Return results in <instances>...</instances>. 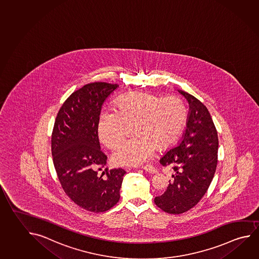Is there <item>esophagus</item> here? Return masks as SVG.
Returning <instances> with one entry per match:
<instances>
[{
	"mask_svg": "<svg viewBox=\"0 0 259 259\" xmlns=\"http://www.w3.org/2000/svg\"><path fill=\"white\" fill-rule=\"evenodd\" d=\"M142 168L145 169L146 171H148L149 173H157V172H158L157 168L154 167L153 165H150V164H149V165H146L144 167H142Z\"/></svg>",
	"mask_w": 259,
	"mask_h": 259,
	"instance_id": "1",
	"label": "esophagus"
}]
</instances>
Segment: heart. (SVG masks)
I'll return each instance as SVG.
<instances>
[{
  "label": "heart",
  "mask_w": 259,
  "mask_h": 259,
  "mask_svg": "<svg viewBox=\"0 0 259 259\" xmlns=\"http://www.w3.org/2000/svg\"><path fill=\"white\" fill-rule=\"evenodd\" d=\"M114 108L102 110L99 116L98 134L102 143L112 148L125 135L127 124L133 122L136 135L115 147L112 158L118 165H141L152 157L157 147H169L179 139L188 118L180 98L161 99L149 92L126 93L114 101Z\"/></svg>",
  "instance_id": "obj_1"
}]
</instances>
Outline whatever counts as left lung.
<instances>
[{
	"label": "left lung",
	"instance_id": "obj_1",
	"mask_svg": "<svg viewBox=\"0 0 259 259\" xmlns=\"http://www.w3.org/2000/svg\"><path fill=\"white\" fill-rule=\"evenodd\" d=\"M189 101V115L183 139L160 158L174 170L167 190L154 202L169 214H182L196 206L215 175L219 138L206 106L193 95L179 91Z\"/></svg>",
	"mask_w": 259,
	"mask_h": 259
}]
</instances>
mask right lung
Here are the masks:
<instances>
[{
  "mask_svg": "<svg viewBox=\"0 0 259 259\" xmlns=\"http://www.w3.org/2000/svg\"><path fill=\"white\" fill-rule=\"evenodd\" d=\"M118 84L92 82L70 94L58 112L52 134V154L58 179L76 205L94 213L105 212L119 200L122 168L106 167L98 120L101 106Z\"/></svg>",
  "mask_w": 259,
  "mask_h": 259,
  "instance_id": "1",
  "label": "right lung"
}]
</instances>
